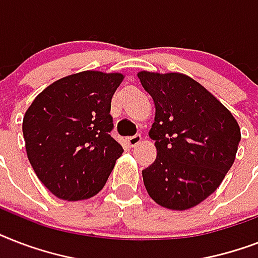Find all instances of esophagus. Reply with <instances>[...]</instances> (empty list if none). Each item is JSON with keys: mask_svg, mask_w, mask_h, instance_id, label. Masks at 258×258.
<instances>
[{"mask_svg": "<svg viewBox=\"0 0 258 258\" xmlns=\"http://www.w3.org/2000/svg\"><path fill=\"white\" fill-rule=\"evenodd\" d=\"M127 143H128V146H131V147H135V146H138L139 143H141L142 141V137L139 135V134H137V135H134V137H128L127 139Z\"/></svg>", "mask_w": 258, "mask_h": 258, "instance_id": "esophagus-1", "label": "esophagus"}]
</instances>
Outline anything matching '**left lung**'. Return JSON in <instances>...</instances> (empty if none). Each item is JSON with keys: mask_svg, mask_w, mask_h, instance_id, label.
Segmentation results:
<instances>
[{"mask_svg": "<svg viewBox=\"0 0 258 258\" xmlns=\"http://www.w3.org/2000/svg\"><path fill=\"white\" fill-rule=\"evenodd\" d=\"M153 97L150 138L157 159L142 171L149 196L171 210H187L216 191L236 159L240 125L232 112L187 75L138 72Z\"/></svg>", "mask_w": 258, "mask_h": 258, "instance_id": "1", "label": "left lung"}]
</instances>
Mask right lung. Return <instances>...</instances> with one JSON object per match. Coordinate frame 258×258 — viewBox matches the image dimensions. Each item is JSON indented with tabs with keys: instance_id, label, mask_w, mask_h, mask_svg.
I'll return each mask as SVG.
<instances>
[{
	"instance_id": "obj_1",
	"label": "right lung",
	"mask_w": 258,
	"mask_h": 258,
	"mask_svg": "<svg viewBox=\"0 0 258 258\" xmlns=\"http://www.w3.org/2000/svg\"><path fill=\"white\" fill-rule=\"evenodd\" d=\"M124 76L84 71L38 93L22 120L26 155L52 194L88 200L104 187L123 149L109 133L111 99Z\"/></svg>"
}]
</instances>
